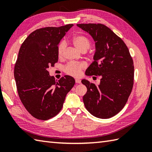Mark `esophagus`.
I'll return each mask as SVG.
<instances>
[{
  "mask_svg": "<svg viewBox=\"0 0 152 152\" xmlns=\"http://www.w3.org/2000/svg\"><path fill=\"white\" fill-rule=\"evenodd\" d=\"M75 82H76V83H81V80L78 78V79L75 80Z\"/></svg>",
  "mask_w": 152,
  "mask_h": 152,
  "instance_id": "1",
  "label": "esophagus"
}]
</instances>
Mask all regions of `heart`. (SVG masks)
Wrapping results in <instances>:
<instances>
[{
    "instance_id": "b5f03b06",
    "label": "heart",
    "mask_w": 152,
    "mask_h": 152,
    "mask_svg": "<svg viewBox=\"0 0 152 152\" xmlns=\"http://www.w3.org/2000/svg\"><path fill=\"white\" fill-rule=\"evenodd\" d=\"M72 42L77 49L82 52H86L91 45L90 40L83 35H76L72 38ZM65 48V42L61 41L57 46V55L59 58H62L64 56ZM86 66L84 63H70L64 68V71L70 76L78 77L81 75L82 70L84 69Z\"/></svg>"
}]
</instances>
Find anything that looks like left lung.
<instances>
[{
  "label": "left lung",
  "instance_id": "obj_1",
  "mask_svg": "<svg viewBox=\"0 0 152 152\" xmlns=\"http://www.w3.org/2000/svg\"><path fill=\"white\" fill-rule=\"evenodd\" d=\"M95 42L94 61L86 71L87 76H100L96 86L83 79L87 88L83 101L93 115L112 118L124 108L133 89L134 64L128 48L110 28L101 23L77 24Z\"/></svg>",
  "mask_w": 152,
  "mask_h": 152
}]
</instances>
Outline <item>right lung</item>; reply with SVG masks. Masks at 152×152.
<instances>
[{"mask_svg": "<svg viewBox=\"0 0 152 152\" xmlns=\"http://www.w3.org/2000/svg\"><path fill=\"white\" fill-rule=\"evenodd\" d=\"M73 24L33 31L21 44L14 67L18 95L35 118L47 120L63 107L66 95L75 84L72 76L56 80L48 69L58 61L57 46Z\"/></svg>", "mask_w": 152, "mask_h": 152, "instance_id": "right-lung-1", "label": "right lung"}]
</instances>
